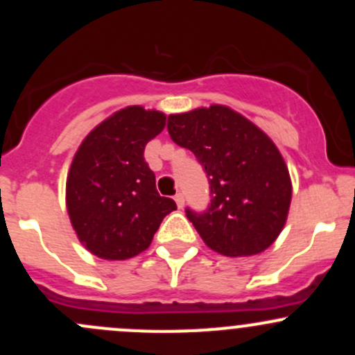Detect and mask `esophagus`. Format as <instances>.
I'll use <instances>...</instances> for the list:
<instances>
[{
	"instance_id": "1",
	"label": "esophagus",
	"mask_w": 355,
	"mask_h": 355,
	"mask_svg": "<svg viewBox=\"0 0 355 355\" xmlns=\"http://www.w3.org/2000/svg\"><path fill=\"white\" fill-rule=\"evenodd\" d=\"M175 202H177L178 207H184L185 199H184V194H182V192H178V194H175Z\"/></svg>"
}]
</instances>
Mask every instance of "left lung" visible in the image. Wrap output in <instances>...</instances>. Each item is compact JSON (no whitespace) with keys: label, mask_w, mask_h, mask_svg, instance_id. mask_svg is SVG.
Masks as SVG:
<instances>
[{"label":"left lung","mask_w":355,"mask_h":355,"mask_svg":"<svg viewBox=\"0 0 355 355\" xmlns=\"http://www.w3.org/2000/svg\"><path fill=\"white\" fill-rule=\"evenodd\" d=\"M168 132L209 178L206 213L187 209L204 244L228 257L266 250L284 230L292 200L288 168L275 142L223 105L170 114Z\"/></svg>","instance_id":"obj_1"}]
</instances>
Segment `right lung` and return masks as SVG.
Here are the masks:
<instances>
[{"mask_svg":"<svg viewBox=\"0 0 355 355\" xmlns=\"http://www.w3.org/2000/svg\"><path fill=\"white\" fill-rule=\"evenodd\" d=\"M166 114L127 106L96 125L78 146L67 177V211L80 244L106 261H123L151 245L161 221L177 209L161 198L144 149Z\"/></svg>","mask_w":355,"mask_h":355,"instance_id":"obj_1","label":"right lung"}]
</instances>
